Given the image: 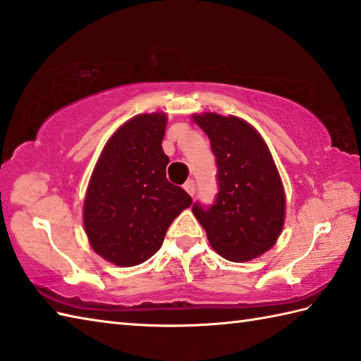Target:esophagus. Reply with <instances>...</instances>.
Listing matches in <instances>:
<instances>
[{
    "mask_svg": "<svg viewBox=\"0 0 361 361\" xmlns=\"http://www.w3.org/2000/svg\"><path fill=\"white\" fill-rule=\"evenodd\" d=\"M183 188H185V190H186V192H188L190 197H194L195 192H197V185H195L194 180L186 181L185 186H183Z\"/></svg>",
    "mask_w": 361,
    "mask_h": 361,
    "instance_id": "1",
    "label": "esophagus"
}]
</instances>
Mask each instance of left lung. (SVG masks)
Wrapping results in <instances>:
<instances>
[{
	"label": "left lung",
	"mask_w": 361,
	"mask_h": 361,
	"mask_svg": "<svg viewBox=\"0 0 361 361\" xmlns=\"http://www.w3.org/2000/svg\"><path fill=\"white\" fill-rule=\"evenodd\" d=\"M211 141L219 192L192 212L221 257L243 262L270 250L282 231L286 195L262 137L235 116H194Z\"/></svg>",
	"instance_id": "obj_1"
}]
</instances>
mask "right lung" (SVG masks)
<instances>
[{
    "label": "right lung",
    "instance_id": "obj_1",
    "mask_svg": "<svg viewBox=\"0 0 361 361\" xmlns=\"http://www.w3.org/2000/svg\"><path fill=\"white\" fill-rule=\"evenodd\" d=\"M166 114H140L116 130L90 180L83 224L91 247L119 267L140 265L163 245L192 198L166 178Z\"/></svg>",
    "mask_w": 361,
    "mask_h": 361
}]
</instances>
